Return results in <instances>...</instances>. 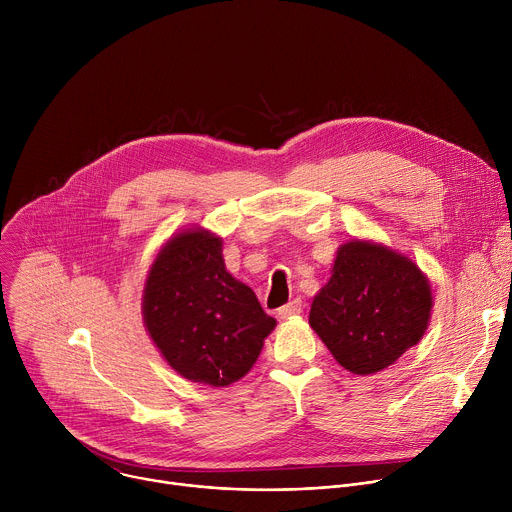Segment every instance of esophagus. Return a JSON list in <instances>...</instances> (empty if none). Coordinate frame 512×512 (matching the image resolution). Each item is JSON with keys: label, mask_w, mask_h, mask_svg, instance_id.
<instances>
[{"label": "esophagus", "mask_w": 512, "mask_h": 512, "mask_svg": "<svg viewBox=\"0 0 512 512\" xmlns=\"http://www.w3.org/2000/svg\"><path fill=\"white\" fill-rule=\"evenodd\" d=\"M302 312H304V304H302V300H294V302L285 304L283 308H279L277 316H279L281 320H289V318H296V316H300Z\"/></svg>", "instance_id": "1"}]
</instances>
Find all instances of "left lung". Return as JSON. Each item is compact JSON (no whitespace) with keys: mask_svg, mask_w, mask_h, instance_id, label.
Instances as JSON below:
<instances>
[{"mask_svg":"<svg viewBox=\"0 0 512 512\" xmlns=\"http://www.w3.org/2000/svg\"><path fill=\"white\" fill-rule=\"evenodd\" d=\"M330 273L314 296L310 326L348 373L375 375L423 338L433 296L413 259L350 239L338 247Z\"/></svg>","mask_w":512,"mask_h":512,"instance_id":"obj_1","label":"left lung"}]
</instances>
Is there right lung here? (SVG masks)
I'll return each mask as SVG.
<instances>
[{"mask_svg": "<svg viewBox=\"0 0 512 512\" xmlns=\"http://www.w3.org/2000/svg\"><path fill=\"white\" fill-rule=\"evenodd\" d=\"M141 316L170 367L208 387L243 379L277 324L253 289L227 271L223 237L202 227L162 245L145 275Z\"/></svg>", "mask_w": 512, "mask_h": 512, "instance_id": "add662e5", "label": "right lung"}]
</instances>
